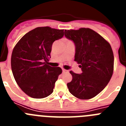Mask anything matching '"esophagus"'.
Instances as JSON below:
<instances>
[{
  "label": "esophagus",
  "mask_w": 126,
  "mask_h": 126,
  "mask_svg": "<svg viewBox=\"0 0 126 126\" xmlns=\"http://www.w3.org/2000/svg\"><path fill=\"white\" fill-rule=\"evenodd\" d=\"M62 72H63V73H68V71L64 69H62Z\"/></svg>",
  "instance_id": "obj_1"
}]
</instances>
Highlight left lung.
Here are the masks:
<instances>
[{
    "mask_svg": "<svg viewBox=\"0 0 126 126\" xmlns=\"http://www.w3.org/2000/svg\"><path fill=\"white\" fill-rule=\"evenodd\" d=\"M65 36L75 45L74 61L82 73L73 71L69 91L81 100L92 98L105 88L112 78L114 57L110 45L98 33L90 28L65 30Z\"/></svg>",
    "mask_w": 126,
    "mask_h": 126,
    "instance_id": "1",
    "label": "left lung"
}]
</instances>
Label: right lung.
Wrapping results in <instances>:
<instances>
[{"instance_id": "obj_1", "label": "right lung", "mask_w": 126, "mask_h": 126, "mask_svg": "<svg viewBox=\"0 0 126 126\" xmlns=\"http://www.w3.org/2000/svg\"><path fill=\"white\" fill-rule=\"evenodd\" d=\"M64 34V30L36 28L24 34L14 47L11 69L17 84L28 96L43 98L53 92L62 71L59 67L50 66L48 62L53 42Z\"/></svg>"}]
</instances>
